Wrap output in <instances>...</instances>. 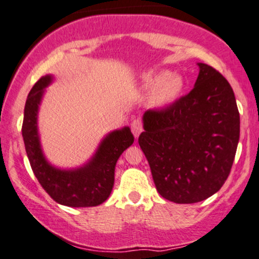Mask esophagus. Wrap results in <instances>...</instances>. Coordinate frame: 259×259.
<instances>
[{
    "mask_svg": "<svg viewBox=\"0 0 259 259\" xmlns=\"http://www.w3.org/2000/svg\"><path fill=\"white\" fill-rule=\"evenodd\" d=\"M131 128H132V133L135 135V137L138 138V136L141 135V132L143 131V123H142L141 120L136 118V120H133L132 123H131Z\"/></svg>",
    "mask_w": 259,
    "mask_h": 259,
    "instance_id": "obj_1",
    "label": "esophagus"
}]
</instances>
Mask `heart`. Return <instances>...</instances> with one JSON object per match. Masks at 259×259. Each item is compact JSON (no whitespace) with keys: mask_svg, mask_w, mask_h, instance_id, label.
Here are the masks:
<instances>
[{"mask_svg":"<svg viewBox=\"0 0 259 259\" xmlns=\"http://www.w3.org/2000/svg\"><path fill=\"white\" fill-rule=\"evenodd\" d=\"M145 88L154 91L152 104L155 106H164L174 103L184 91L185 82L182 77L171 74L168 71L150 74L145 78Z\"/></svg>","mask_w":259,"mask_h":259,"instance_id":"b5f03b06","label":"heart"}]
</instances>
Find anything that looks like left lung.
<instances>
[{"label":"left lung","instance_id":"obj_1","mask_svg":"<svg viewBox=\"0 0 259 259\" xmlns=\"http://www.w3.org/2000/svg\"><path fill=\"white\" fill-rule=\"evenodd\" d=\"M198 65L192 91L170 105L145 111L138 138L158 192L179 204L204 200L223 187L240 138L231 85L215 68Z\"/></svg>","mask_w":259,"mask_h":259}]
</instances>
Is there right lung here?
Masks as SVG:
<instances>
[{
	"mask_svg": "<svg viewBox=\"0 0 259 259\" xmlns=\"http://www.w3.org/2000/svg\"><path fill=\"white\" fill-rule=\"evenodd\" d=\"M50 75L34 84L25 101L22 135L34 175L55 202L67 207H95L109 198L114 187L115 166L120 155L135 141L128 127L115 131L104 139L93 160L84 167L62 171L50 166L40 149L36 130L37 106Z\"/></svg>",
	"mask_w": 259,
	"mask_h": 259,
	"instance_id": "obj_1",
	"label": "right lung"
}]
</instances>
